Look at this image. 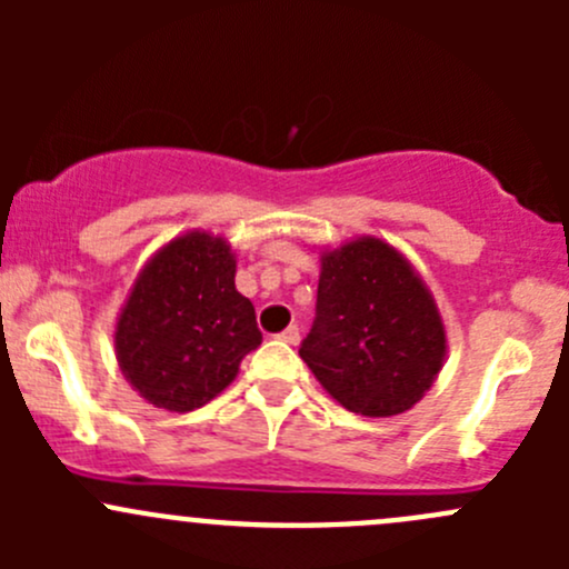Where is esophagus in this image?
<instances>
[{"label":"esophagus","mask_w":569,"mask_h":569,"mask_svg":"<svg viewBox=\"0 0 569 569\" xmlns=\"http://www.w3.org/2000/svg\"><path fill=\"white\" fill-rule=\"evenodd\" d=\"M280 341H286V343H291V347H297V343H300V327L297 325H291V327H286L283 332H280Z\"/></svg>","instance_id":"esophagus-1"}]
</instances>
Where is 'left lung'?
<instances>
[{
    "label": "left lung",
    "mask_w": 569,
    "mask_h": 569,
    "mask_svg": "<svg viewBox=\"0 0 569 569\" xmlns=\"http://www.w3.org/2000/svg\"><path fill=\"white\" fill-rule=\"evenodd\" d=\"M446 349L432 291L393 244L358 237L321 252L317 321L300 358L338 405L369 418L410 410Z\"/></svg>",
    "instance_id": "obj_1"
}]
</instances>
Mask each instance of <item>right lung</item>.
Masks as SVG:
<instances>
[{
	"label": "right lung",
	"mask_w": 569,
	"mask_h": 569,
	"mask_svg": "<svg viewBox=\"0 0 569 569\" xmlns=\"http://www.w3.org/2000/svg\"><path fill=\"white\" fill-rule=\"evenodd\" d=\"M233 278L237 252L209 231L170 239L140 269L114 325V355L148 405L189 412L237 380L261 330Z\"/></svg>",
	"instance_id": "obj_1"
}]
</instances>
